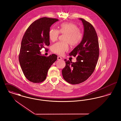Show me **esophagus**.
<instances>
[{
  "mask_svg": "<svg viewBox=\"0 0 121 121\" xmlns=\"http://www.w3.org/2000/svg\"><path fill=\"white\" fill-rule=\"evenodd\" d=\"M62 59H63L62 58H61V57H60V56H58V60H62Z\"/></svg>",
  "mask_w": 121,
  "mask_h": 121,
  "instance_id": "esophagus-1",
  "label": "esophagus"
}]
</instances>
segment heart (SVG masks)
<instances>
[{
  "mask_svg": "<svg viewBox=\"0 0 121 121\" xmlns=\"http://www.w3.org/2000/svg\"><path fill=\"white\" fill-rule=\"evenodd\" d=\"M65 34L64 41L66 42H59L52 46V52L59 55H63L64 52L69 50L68 42L72 46L78 44L82 39V33L78 26L72 23H65L60 25L59 31L55 29H51L49 32V38L52 42L58 39L60 34Z\"/></svg>",
  "mask_w": 121,
  "mask_h": 121,
  "instance_id": "heart-1",
  "label": "heart"
}]
</instances>
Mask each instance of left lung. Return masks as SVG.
Wrapping results in <instances>:
<instances>
[{
	"mask_svg": "<svg viewBox=\"0 0 121 121\" xmlns=\"http://www.w3.org/2000/svg\"><path fill=\"white\" fill-rule=\"evenodd\" d=\"M83 35L80 43L69 53L77 57V61L72 62L66 59V66L62 70L63 78L72 84L82 83L92 75L99 57L98 36L92 25L82 18Z\"/></svg>",
	"mask_w": 121,
	"mask_h": 121,
	"instance_id": "left-lung-1",
	"label": "left lung"
}]
</instances>
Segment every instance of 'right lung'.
Returning <instances> with one entry per match:
<instances>
[{"instance_id":"add662e5","label":"right lung","mask_w":121,"mask_h":121,"mask_svg":"<svg viewBox=\"0 0 121 121\" xmlns=\"http://www.w3.org/2000/svg\"><path fill=\"white\" fill-rule=\"evenodd\" d=\"M58 20L40 18L29 26L23 35L18 58L24 75L31 82L39 83L44 80L48 69L57 59L56 55L46 57L40 50L49 45L50 27Z\"/></svg>"}]
</instances>
